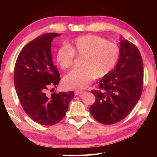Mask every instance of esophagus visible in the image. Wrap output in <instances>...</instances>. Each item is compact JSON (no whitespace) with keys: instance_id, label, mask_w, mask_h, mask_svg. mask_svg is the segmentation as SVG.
<instances>
[{"instance_id":"obj_1","label":"esophagus","mask_w":157,"mask_h":157,"mask_svg":"<svg viewBox=\"0 0 157 157\" xmlns=\"http://www.w3.org/2000/svg\"><path fill=\"white\" fill-rule=\"evenodd\" d=\"M82 94H83V91H75V96H78V95H80Z\"/></svg>"}]
</instances>
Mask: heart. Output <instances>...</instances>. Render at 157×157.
<instances>
[{
    "label": "heart",
    "instance_id": "b5f03b06",
    "mask_svg": "<svg viewBox=\"0 0 157 157\" xmlns=\"http://www.w3.org/2000/svg\"><path fill=\"white\" fill-rule=\"evenodd\" d=\"M67 46L58 49L55 55L63 70L71 68L74 55L83 57L82 68L71 71L63 78V85L68 89H84L95 78L105 77L114 68L120 55L118 45L94 35L79 36Z\"/></svg>",
    "mask_w": 157,
    "mask_h": 157
}]
</instances>
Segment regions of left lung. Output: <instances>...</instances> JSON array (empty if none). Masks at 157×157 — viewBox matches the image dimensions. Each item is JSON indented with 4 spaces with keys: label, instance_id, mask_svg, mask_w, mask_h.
Listing matches in <instances>:
<instances>
[{
    "label": "left lung",
    "instance_id": "8db88e82",
    "mask_svg": "<svg viewBox=\"0 0 157 157\" xmlns=\"http://www.w3.org/2000/svg\"><path fill=\"white\" fill-rule=\"evenodd\" d=\"M120 56L112 71L100 79L99 90H92L95 102L90 107L93 117L100 123L111 124L131 112L143 91V59L138 48L120 39Z\"/></svg>",
    "mask_w": 157,
    "mask_h": 157
}]
</instances>
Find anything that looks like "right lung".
Here are the masks:
<instances>
[{"mask_svg":"<svg viewBox=\"0 0 157 157\" xmlns=\"http://www.w3.org/2000/svg\"><path fill=\"white\" fill-rule=\"evenodd\" d=\"M57 33H47L34 39L21 50L15 63V89L23 110L29 117L42 125H53L62 120L74 98L73 91L53 93L60 75L53 64L51 44ZM54 89V88H53Z\"/></svg>","mask_w":157,"mask_h":157,"instance_id":"obj_1","label":"right lung"}]
</instances>
